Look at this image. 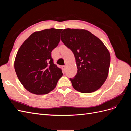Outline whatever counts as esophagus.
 <instances>
[{"label": "esophagus", "mask_w": 131, "mask_h": 131, "mask_svg": "<svg viewBox=\"0 0 131 131\" xmlns=\"http://www.w3.org/2000/svg\"><path fill=\"white\" fill-rule=\"evenodd\" d=\"M62 70H63V71H65L66 69V67L65 66H62Z\"/></svg>", "instance_id": "esophagus-1"}]
</instances>
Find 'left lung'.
<instances>
[{
    "mask_svg": "<svg viewBox=\"0 0 131 131\" xmlns=\"http://www.w3.org/2000/svg\"><path fill=\"white\" fill-rule=\"evenodd\" d=\"M61 40L72 51L77 73L70 78L79 92L88 93L100 89L108 77L110 56L100 39L85 29L67 28L61 33Z\"/></svg>",
    "mask_w": 131,
    "mask_h": 131,
    "instance_id": "left-lung-1",
    "label": "left lung"
}]
</instances>
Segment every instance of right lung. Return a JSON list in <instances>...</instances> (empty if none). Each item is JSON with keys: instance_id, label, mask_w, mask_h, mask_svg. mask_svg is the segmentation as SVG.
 <instances>
[{"instance_id": "obj_1", "label": "right lung", "mask_w": 131, "mask_h": 131, "mask_svg": "<svg viewBox=\"0 0 131 131\" xmlns=\"http://www.w3.org/2000/svg\"><path fill=\"white\" fill-rule=\"evenodd\" d=\"M61 29H46L31 34L19 47L14 62L17 76L23 87L35 94L49 93L62 77L54 64L51 52L61 40Z\"/></svg>"}]
</instances>
